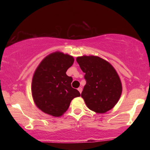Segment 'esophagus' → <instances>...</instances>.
<instances>
[{
  "instance_id": "1",
  "label": "esophagus",
  "mask_w": 150,
  "mask_h": 150,
  "mask_svg": "<svg viewBox=\"0 0 150 150\" xmlns=\"http://www.w3.org/2000/svg\"><path fill=\"white\" fill-rule=\"evenodd\" d=\"M78 91H79L80 93H81V92H82V87H79L78 88Z\"/></svg>"
}]
</instances>
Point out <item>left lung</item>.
<instances>
[{
	"mask_svg": "<svg viewBox=\"0 0 150 150\" xmlns=\"http://www.w3.org/2000/svg\"><path fill=\"white\" fill-rule=\"evenodd\" d=\"M85 73L86 85L81 93L87 107L96 113H105L115 106L122 91L120 77L110 63L98 56L77 57Z\"/></svg>",
	"mask_w": 150,
	"mask_h": 150,
	"instance_id": "1",
	"label": "left lung"
}]
</instances>
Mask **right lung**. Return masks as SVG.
<instances>
[{
	"instance_id": "add662e5",
	"label": "right lung",
	"mask_w": 150,
	"mask_h": 150,
	"mask_svg": "<svg viewBox=\"0 0 150 150\" xmlns=\"http://www.w3.org/2000/svg\"><path fill=\"white\" fill-rule=\"evenodd\" d=\"M73 62L72 56L56 52L45 57L35 69L32 82V97L44 112L59 117L73 98L80 96V93L71 85L72 77L66 74Z\"/></svg>"
}]
</instances>
